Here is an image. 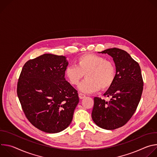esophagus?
Wrapping results in <instances>:
<instances>
[{
    "label": "esophagus",
    "mask_w": 157,
    "mask_h": 157,
    "mask_svg": "<svg viewBox=\"0 0 157 157\" xmlns=\"http://www.w3.org/2000/svg\"><path fill=\"white\" fill-rule=\"evenodd\" d=\"M79 98L82 99H84V98H86V95L84 94H82V93H79Z\"/></svg>",
    "instance_id": "34e87169"
}]
</instances>
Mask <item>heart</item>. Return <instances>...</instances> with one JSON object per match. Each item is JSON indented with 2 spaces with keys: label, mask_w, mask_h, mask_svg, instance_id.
I'll return each instance as SVG.
<instances>
[{
  "label": "heart",
  "mask_w": 157,
  "mask_h": 157,
  "mask_svg": "<svg viewBox=\"0 0 157 157\" xmlns=\"http://www.w3.org/2000/svg\"><path fill=\"white\" fill-rule=\"evenodd\" d=\"M86 77L79 84V89L85 93H91L106 90L113 85L116 78L114 63L105 58L94 55L85 54L79 57L76 65H71L65 70L66 78L73 86L79 84L81 79Z\"/></svg>",
  "instance_id": "1"
}]
</instances>
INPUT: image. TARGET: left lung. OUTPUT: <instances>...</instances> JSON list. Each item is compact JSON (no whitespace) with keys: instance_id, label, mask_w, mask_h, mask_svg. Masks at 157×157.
<instances>
[{"instance_id":"8db88e82","label":"left lung","mask_w":157,"mask_h":157,"mask_svg":"<svg viewBox=\"0 0 157 157\" xmlns=\"http://www.w3.org/2000/svg\"><path fill=\"white\" fill-rule=\"evenodd\" d=\"M113 58L115 80L104 94L110 99L94 98L92 119L99 127L114 130L124 125L135 113L142 96L144 81L140 67L125 51L113 48L101 52Z\"/></svg>"}]
</instances>
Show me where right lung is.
<instances>
[{"mask_svg":"<svg viewBox=\"0 0 157 157\" xmlns=\"http://www.w3.org/2000/svg\"><path fill=\"white\" fill-rule=\"evenodd\" d=\"M64 56L44 54L30 59L20 75L17 93L24 113L36 128L55 133L71 124L79 102L78 91L64 78Z\"/></svg>","mask_w":157,"mask_h":157,"instance_id":"add662e5","label":"right lung"}]
</instances>
